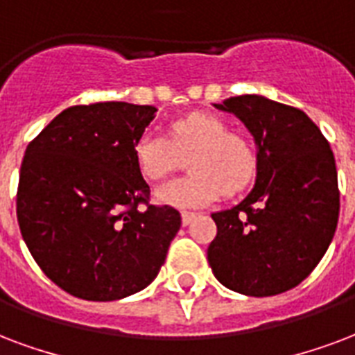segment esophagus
Wrapping results in <instances>:
<instances>
[{
  "instance_id": "34e87169",
  "label": "esophagus",
  "mask_w": 355,
  "mask_h": 355,
  "mask_svg": "<svg viewBox=\"0 0 355 355\" xmlns=\"http://www.w3.org/2000/svg\"><path fill=\"white\" fill-rule=\"evenodd\" d=\"M194 217H196V215H194L193 211H181V223H183L185 226L191 225Z\"/></svg>"
}]
</instances>
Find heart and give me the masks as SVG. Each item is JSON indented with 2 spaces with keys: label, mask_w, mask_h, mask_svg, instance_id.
<instances>
[{
  "label": "heart",
  "mask_w": 355,
  "mask_h": 355,
  "mask_svg": "<svg viewBox=\"0 0 355 355\" xmlns=\"http://www.w3.org/2000/svg\"><path fill=\"white\" fill-rule=\"evenodd\" d=\"M140 174L161 181L181 166L189 155L191 174L178 178L157 191L161 204L196 207L209 204L220 194L243 191L257 172V151L241 130L228 129L223 117L193 112L166 127V137L144 132L132 146Z\"/></svg>",
  "instance_id": "1"
}]
</instances>
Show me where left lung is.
Returning <instances> with one entry per match:
<instances>
[{
  "label": "left lung",
  "instance_id": "left-lung-1",
  "mask_svg": "<svg viewBox=\"0 0 355 355\" xmlns=\"http://www.w3.org/2000/svg\"><path fill=\"white\" fill-rule=\"evenodd\" d=\"M258 144L257 185L232 209L213 213L207 247L213 275L254 297L282 294L305 281L331 243L340 194L329 142L294 106L260 95L226 98Z\"/></svg>",
  "mask_w": 355,
  "mask_h": 355
}]
</instances>
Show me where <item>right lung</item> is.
Listing matches in <instances>:
<instances>
[{"mask_svg":"<svg viewBox=\"0 0 355 355\" xmlns=\"http://www.w3.org/2000/svg\"><path fill=\"white\" fill-rule=\"evenodd\" d=\"M155 106H71L29 142L16 217L31 257L67 294L114 301L140 292L164 263L180 211L149 202L132 146Z\"/></svg>","mask_w":355,"mask_h":355,"instance_id":"right-lung-1","label":"right lung"}]
</instances>
